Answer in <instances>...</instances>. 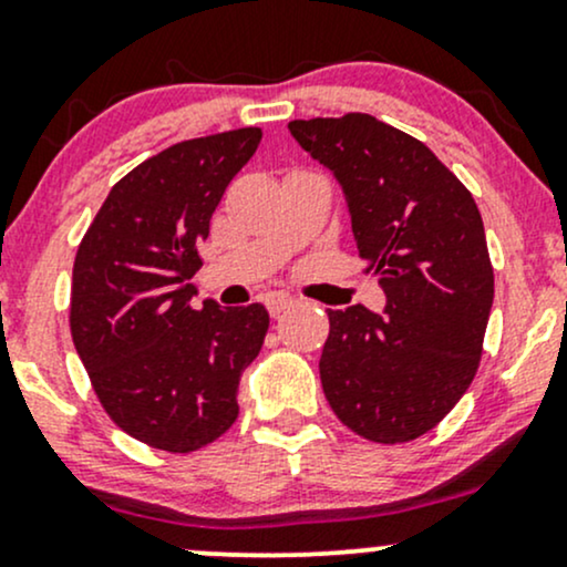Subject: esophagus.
<instances>
[{
  "label": "esophagus",
  "instance_id": "esophagus-1",
  "mask_svg": "<svg viewBox=\"0 0 567 567\" xmlns=\"http://www.w3.org/2000/svg\"><path fill=\"white\" fill-rule=\"evenodd\" d=\"M290 306H292V298L285 296V292H271V296L266 298V309H269L271 317L282 315V311L290 309Z\"/></svg>",
  "mask_w": 567,
  "mask_h": 567
}]
</instances>
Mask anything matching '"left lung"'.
<instances>
[{
    "instance_id": "1",
    "label": "left lung",
    "mask_w": 567,
    "mask_h": 567,
    "mask_svg": "<svg viewBox=\"0 0 567 567\" xmlns=\"http://www.w3.org/2000/svg\"><path fill=\"white\" fill-rule=\"evenodd\" d=\"M290 133L347 194L351 231L386 292L328 311L324 396L343 426L396 445L434 429L480 368L493 266L470 188L413 135L370 114L292 120Z\"/></svg>"
}]
</instances>
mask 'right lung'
<instances>
[{
    "mask_svg": "<svg viewBox=\"0 0 567 567\" xmlns=\"http://www.w3.org/2000/svg\"><path fill=\"white\" fill-rule=\"evenodd\" d=\"M258 143L261 130L243 127L141 162L114 184L76 250V354L109 419L157 451H199L237 421L239 375L269 330L261 303H188L197 247Z\"/></svg>",
    "mask_w": 567,
    "mask_h": 567,
    "instance_id": "1",
    "label": "right lung"
}]
</instances>
